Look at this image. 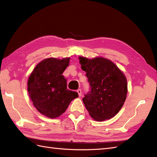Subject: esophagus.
Masks as SVG:
<instances>
[{"mask_svg":"<svg viewBox=\"0 0 157 157\" xmlns=\"http://www.w3.org/2000/svg\"><path fill=\"white\" fill-rule=\"evenodd\" d=\"M77 92L78 93V95L79 96H81L82 94V90L81 89H78V90H77Z\"/></svg>","mask_w":157,"mask_h":157,"instance_id":"esophagus-1","label":"esophagus"}]
</instances>
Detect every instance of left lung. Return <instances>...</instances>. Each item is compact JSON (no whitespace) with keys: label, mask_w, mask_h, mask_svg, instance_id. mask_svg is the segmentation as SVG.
Here are the masks:
<instances>
[{"label":"left lung","mask_w":157,"mask_h":157,"mask_svg":"<svg viewBox=\"0 0 157 157\" xmlns=\"http://www.w3.org/2000/svg\"><path fill=\"white\" fill-rule=\"evenodd\" d=\"M79 59L90 85V91L82 98L86 109L96 121L111 119L120 111L126 99V78L110 60Z\"/></svg>","instance_id":"left-lung-1"}]
</instances>
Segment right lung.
<instances>
[{"label":"right lung","instance_id":"right-lung-1","mask_svg":"<svg viewBox=\"0 0 157 157\" xmlns=\"http://www.w3.org/2000/svg\"><path fill=\"white\" fill-rule=\"evenodd\" d=\"M69 58H49L36 65L28 82L29 97L38 111L49 118L62 115L78 92L67 88L62 74L69 63Z\"/></svg>","mask_w":157,"mask_h":157}]
</instances>
